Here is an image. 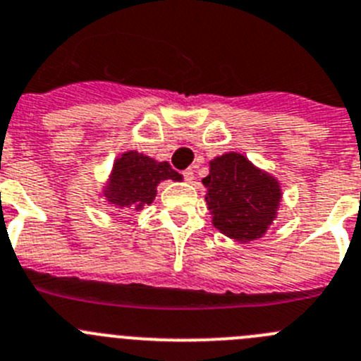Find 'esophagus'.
<instances>
[{"instance_id":"esophagus-1","label":"esophagus","mask_w":361,"mask_h":361,"mask_svg":"<svg viewBox=\"0 0 361 361\" xmlns=\"http://www.w3.org/2000/svg\"><path fill=\"white\" fill-rule=\"evenodd\" d=\"M183 176H185V180L188 181V183H192V181L196 180V171H194V169L183 171Z\"/></svg>"}]
</instances>
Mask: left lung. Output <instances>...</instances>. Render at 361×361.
Wrapping results in <instances>:
<instances>
[{"instance_id":"1","label":"left lung","mask_w":361,"mask_h":361,"mask_svg":"<svg viewBox=\"0 0 361 361\" xmlns=\"http://www.w3.org/2000/svg\"><path fill=\"white\" fill-rule=\"evenodd\" d=\"M203 185L214 226L233 240L262 238L278 215L279 181L244 154L231 151L214 158Z\"/></svg>"}]
</instances>
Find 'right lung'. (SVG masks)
Here are the masks:
<instances>
[{"mask_svg":"<svg viewBox=\"0 0 361 361\" xmlns=\"http://www.w3.org/2000/svg\"><path fill=\"white\" fill-rule=\"evenodd\" d=\"M164 180L180 181L181 174L167 161H157L139 151H126L114 161L103 196L112 207L140 212L153 203L158 183Z\"/></svg>","mask_w":361,"mask_h":361,"instance_id":"obj_1","label":"right lung"}]
</instances>
